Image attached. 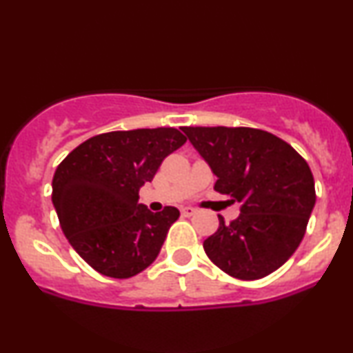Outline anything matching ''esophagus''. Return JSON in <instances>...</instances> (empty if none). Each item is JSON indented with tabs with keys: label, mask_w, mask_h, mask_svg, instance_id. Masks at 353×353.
Returning <instances> with one entry per match:
<instances>
[{
	"label": "esophagus",
	"mask_w": 353,
	"mask_h": 353,
	"mask_svg": "<svg viewBox=\"0 0 353 353\" xmlns=\"http://www.w3.org/2000/svg\"><path fill=\"white\" fill-rule=\"evenodd\" d=\"M196 212H197V210L194 209V208H190V205H188V208H182V209H181V214H182V216H184V217L194 216V214H196Z\"/></svg>",
	"instance_id": "34e87169"
}]
</instances>
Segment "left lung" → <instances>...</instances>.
<instances>
[{
	"label": "left lung",
	"instance_id": "1",
	"mask_svg": "<svg viewBox=\"0 0 353 353\" xmlns=\"http://www.w3.org/2000/svg\"><path fill=\"white\" fill-rule=\"evenodd\" d=\"M217 176L214 189L241 202L230 224L204 250L219 269L241 281L272 274L290 259L305 234L315 205L309 164L281 137L254 128H182Z\"/></svg>",
	"mask_w": 353,
	"mask_h": 353
}]
</instances>
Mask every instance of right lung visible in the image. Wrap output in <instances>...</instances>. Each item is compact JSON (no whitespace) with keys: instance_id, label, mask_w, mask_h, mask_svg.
<instances>
[{"instance_id":"add662e5","label":"right lung","mask_w":353,"mask_h":353,"mask_svg":"<svg viewBox=\"0 0 353 353\" xmlns=\"http://www.w3.org/2000/svg\"><path fill=\"white\" fill-rule=\"evenodd\" d=\"M185 141L174 128L104 132L58 165L51 197L61 229L99 274L129 279L156 261L179 210L151 212L139 204V189Z\"/></svg>"}]
</instances>
